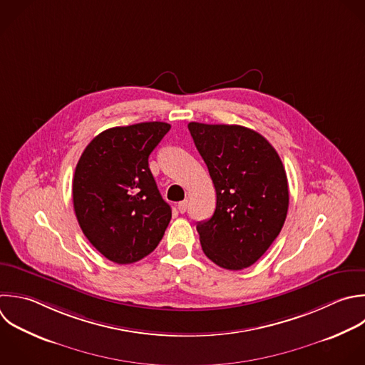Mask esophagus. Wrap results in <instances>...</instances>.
I'll list each match as a JSON object with an SVG mask.
<instances>
[{
	"mask_svg": "<svg viewBox=\"0 0 365 365\" xmlns=\"http://www.w3.org/2000/svg\"><path fill=\"white\" fill-rule=\"evenodd\" d=\"M178 211L182 214V212H185L187 211V207H188V200H184V201H181V202H178Z\"/></svg>",
	"mask_w": 365,
	"mask_h": 365,
	"instance_id": "esophagus-1",
	"label": "esophagus"
}]
</instances>
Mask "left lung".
I'll return each instance as SVG.
<instances>
[{
  "instance_id": "left-lung-1",
  "label": "left lung",
  "mask_w": 365,
  "mask_h": 365,
  "mask_svg": "<svg viewBox=\"0 0 365 365\" xmlns=\"http://www.w3.org/2000/svg\"><path fill=\"white\" fill-rule=\"evenodd\" d=\"M215 187L212 217L197 224L204 254L225 269L252 265L278 237L288 211V182L274 147L241 125L190 123Z\"/></svg>"
}]
</instances>
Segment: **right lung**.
Listing matches in <instances>:
<instances>
[{
	"label": "right lung",
	"instance_id": "obj_1",
	"mask_svg": "<svg viewBox=\"0 0 365 365\" xmlns=\"http://www.w3.org/2000/svg\"><path fill=\"white\" fill-rule=\"evenodd\" d=\"M151 121L98 134L81 154L73 202L88 241L110 261L133 264L160 244L171 220L148 167V157L170 131Z\"/></svg>",
	"mask_w": 365,
	"mask_h": 365
}]
</instances>
